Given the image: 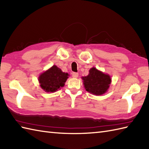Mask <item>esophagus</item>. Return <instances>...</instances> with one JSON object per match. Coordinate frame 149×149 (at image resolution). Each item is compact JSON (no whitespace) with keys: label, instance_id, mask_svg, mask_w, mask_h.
<instances>
[{"label":"esophagus","instance_id":"34e87169","mask_svg":"<svg viewBox=\"0 0 149 149\" xmlns=\"http://www.w3.org/2000/svg\"><path fill=\"white\" fill-rule=\"evenodd\" d=\"M72 75V77L74 78H77L79 76V74L77 72H73Z\"/></svg>","mask_w":149,"mask_h":149}]
</instances>
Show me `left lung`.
Masks as SVG:
<instances>
[{
	"label": "left lung",
	"instance_id": "left-lung-1",
	"mask_svg": "<svg viewBox=\"0 0 149 149\" xmlns=\"http://www.w3.org/2000/svg\"><path fill=\"white\" fill-rule=\"evenodd\" d=\"M85 89L88 92L95 95H101L108 90L111 79L108 74L93 67L89 70L87 76L82 77Z\"/></svg>",
	"mask_w": 149,
	"mask_h": 149
}]
</instances>
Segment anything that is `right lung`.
<instances>
[{
	"mask_svg": "<svg viewBox=\"0 0 149 149\" xmlns=\"http://www.w3.org/2000/svg\"><path fill=\"white\" fill-rule=\"evenodd\" d=\"M68 74L61 71L56 65L44 72L38 77L40 86L46 92H54L63 87L67 80Z\"/></svg>",
	"mask_w": 149,
	"mask_h": 149,
	"instance_id": "1",
	"label": "right lung"
}]
</instances>
